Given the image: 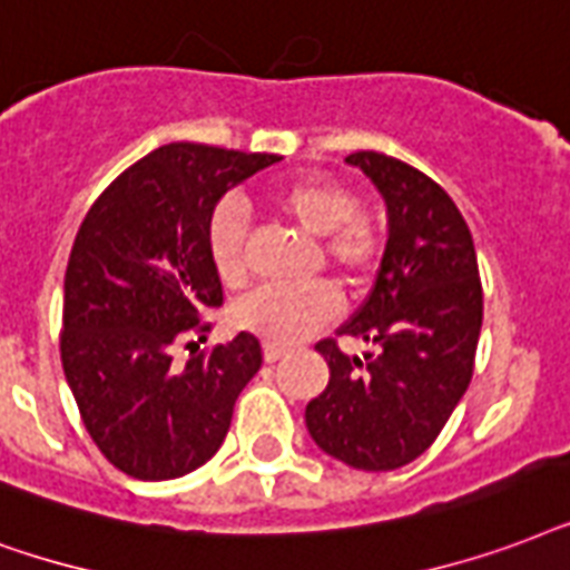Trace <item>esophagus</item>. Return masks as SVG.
<instances>
[{
	"label": "esophagus",
	"mask_w": 570,
	"mask_h": 570,
	"mask_svg": "<svg viewBox=\"0 0 570 570\" xmlns=\"http://www.w3.org/2000/svg\"><path fill=\"white\" fill-rule=\"evenodd\" d=\"M285 354H288V347L273 345V342H267V345H264V360H267V363H276V360H282Z\"/></svg>",
	"instance_id": "1"
}]
</instances>
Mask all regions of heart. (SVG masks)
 <instances>
[{
	"label": "heart",
	"instance_id": "1",
	"mask_svg": "<svg viewBox=\"0 0 570 570\" xmlns=\"http://www.w3.org/2000/svg\"><path fill=\"white\" fill-rule=\"evenodd\" d=\"M267 205L315 240V258L347 288L368 282L381 255V232L360 210V198L347 184L324 175H303L271 189ZM207 255L225 288L246 279V228L232 207H219L207 223ZM338 299L324 282L306 288L253 291L235 306V321L273 345L306 338L335 315Z\"/></svg>",
	"mask_w": 570,
	"mask_h": 570
}]
</instances>
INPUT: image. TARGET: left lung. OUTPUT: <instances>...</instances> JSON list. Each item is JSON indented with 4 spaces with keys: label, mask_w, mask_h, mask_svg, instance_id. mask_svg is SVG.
<instances>
[{
    "label": "left lung",
    "mask_w": 570,
    "mask_h": 570,
    "mask_svg": "<svg viewBox=\"0 0 570 570\" xmlns=\"http://www.w3.org/2000/svg\"><path fill=\"white\" fill-rule=\"evenodd\" d=\"M347 163L386 202L390 237L372 294L335 333L372 351L347 356L335 338L317 342L330 383L306 404V428L342 464L383 473L416 461L464 399L482 333V279L473 235L436 180L377 151Z\"/></svg>",
    "instance_id": "obj_1"
}]
</instances>
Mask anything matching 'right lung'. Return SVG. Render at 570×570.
<instances>
[{"label":"right lung","instance_id":"1","mask_svg":"<svg viewBox=\"0 0 570 570\" xmlns=\"http://www.w3.org/2000/svg\"><path fill=\"white\" fill-rule=\"evenodd\" d=\"M276 154L163 145L121 171L79 225L65 273L61 365L82 425L121 473L163 482L223 445L237 395L262 368V342L235 335L171 365V347L223 306L207 255L216 202Z\"/></svg>","mask_w":570,"mask_h":570}]
</instances>
